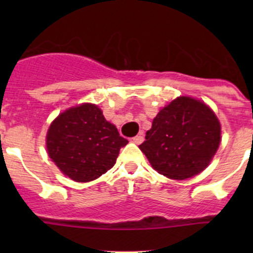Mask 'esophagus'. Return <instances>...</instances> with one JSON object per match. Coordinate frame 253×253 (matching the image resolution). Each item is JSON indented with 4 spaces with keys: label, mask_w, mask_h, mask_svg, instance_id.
I'll return each mask as SVG.
<instances>
[{
    "label": "esophagus",
    "mask_w": 253,
    "mask_h": 253,
    "mask_svg": "<svg viewBox=\"0 0 253 253\" xmlns=\"http://www.w3.org/2000/svg\"><path fill=\"white\" fill-rule=\"evenodd\" d=\"M132 141L136 143V144H141V143L144 141V136H143L142 133H139V134H137L136 137H133V139H132Z\"/></svg>",
    "instance_id": "1"
}]
</instances>
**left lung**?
<instances>
[{
  "label": "left lung",
  "instance_id": "1",
  "mask_svg": "<svg viewBox=\"0 0 253 253\" xmlns=\"http://www.w3.org/2000/svg\"><path fill=\"white\" fill-rule=\"evenodd\" d=\"M220 122L203 101L178 96L154 117L139 149L153 169L174 180L202 172L220 144Z\"/></svg>",
  "mask_w": 253,
  "mask_h": 253
}]
</instances>
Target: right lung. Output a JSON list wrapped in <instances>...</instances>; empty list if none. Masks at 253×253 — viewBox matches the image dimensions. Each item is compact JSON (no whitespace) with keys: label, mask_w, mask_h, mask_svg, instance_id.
<instances>
[{"label":"right lung","mask_w":253,"mask_h":253,"mask_svg":"<svg viewBox=\"0 0 253 253\" xmlns=\"http://www.w3.org/2000/svg\"><path fill=\"white\" fill-rule=\"evenodd\" d=\"M127 143L103 111L88 103L61 112L46 134L50 159L77 182H89L105 174Z\"/></svg>","instance_id":"add662e5"}]
</instances>
